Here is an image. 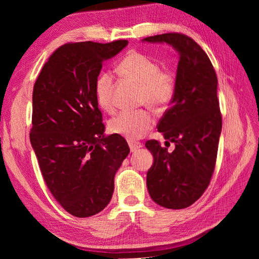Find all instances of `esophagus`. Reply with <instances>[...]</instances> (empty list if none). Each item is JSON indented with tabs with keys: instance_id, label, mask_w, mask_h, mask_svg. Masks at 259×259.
Wrapping results in <instances>:
<instances>
[{
	"instance_id": "1",
	"label": "esophagus",
	"mask_w": 259,
	"mask_h": 259,
	"mask_svg": "<svg viewBox=\"0 0 259 259\" xmlns=\"http://www.w3.org/2000/svg\"><path fill=\"white\" fill-rule=\"evenodd\" d=\"M128 145H130V149H131L132 152H136L138 149H140V148L143 147V145L140 144V143H138V142H130Z\"/></svg>"
}]
</instances>
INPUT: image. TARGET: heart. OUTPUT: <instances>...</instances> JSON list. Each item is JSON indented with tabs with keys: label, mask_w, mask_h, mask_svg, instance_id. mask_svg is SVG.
<instances>
[{
	"label": "heart",
	"mask_w": 259,
	"mask_h": 259,
	"mask_svg": "<svg viewBox=\"0 0 259 259\" xmlns=\"http://www.w3.org/2000/svg\"><path fill=\"white\" fill-rule=\"evenodd\" d=\"M119 72L140 86L139 101L155 110L165 109L173 99L175 92L174 77L163 71L153 58L137 51H131L121 59L117 66ZM95 95L98 106L110 112L113 109L112 77L101 73L95 83ZM153 119L147 110L122 111L109 121V131L127 139L143 137L151 128Z\"/></svg>",
	"instance_id": "obj_1"
}]
</instances>
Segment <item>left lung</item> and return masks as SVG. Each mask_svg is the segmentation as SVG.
Instances as JSON below:
<instances>
[{
    "label": "left lung",
    "instance_id": "left-lung-1",
    "mask_svg": "<svg viewBox=\"0 0 259 259\" xmlns=\"http://www.w3.org/2000/svg\"><path fill=\"white\" fill-rule=\"evenodd\" d=\"M143 42L166 43L179 55L170 108L158 124L175 149L168 152L156 140L146 143L154 160L147 173V188L156 204L185 208L205 191L215 168L222 133L217 76L206 53L189 36L164 33Z\"/></svg>",
    "mask_w": 259,
    "mask_h": 259
}]
</instances>
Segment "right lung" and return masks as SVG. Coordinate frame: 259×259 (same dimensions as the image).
Wrapping results in <instances>:
<instances>
[{
  "instance_id": "add662e5",
  "label": "right lung",
  "mask_w": 259,
  "mask_h": 259,
  "mask_svg": "<svg viewBox=\"0 0 259 259\" xmlns=\"http://www.w3.org/2000/svg\"><path fill=\"white\" fill-rule=\"evenodd\" d=\"M127 44L62 45L34 84L30 142L51 193L75 217L93 216L109 204L115 173L130 153L122 136L105 135L95 95L104 61Z\"/></svg>"
}]
</instances>
